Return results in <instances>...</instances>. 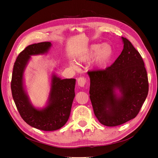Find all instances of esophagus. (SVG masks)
Instances as JSON below:
<instances>
[{
  "mask_svg": "<svg viewBox=\"0 0 158 158\" xmlns=\"http://www.w3.org/2000/svg\"><path fill=\"white\" fill-rule=\"evenodd\" d=\"M86 82H87V80L84 77H80L78 79V84L80 87H84Z\"/></svg>",
  "mask_w": 158,
  "mask_h": 158,
  "instance_id": "esophagus-1",
  "label": "esophagus"
}]
</instances>
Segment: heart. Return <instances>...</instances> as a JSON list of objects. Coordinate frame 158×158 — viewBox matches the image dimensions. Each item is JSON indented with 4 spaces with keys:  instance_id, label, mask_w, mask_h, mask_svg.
Masks as SVG:
<instances>
[{
    "instance_id": "obj_1",
    "label": "heart",
    "mask_w": 158,
    "mask_h": 158,
    "mask_svg": "<svg viewBox=\"0 0 158 158\" xmlns=\"http://www.w3.org/2000/svg\"><path fill=\"white\" fill-rule=\"evenodd\" d=\"M112 48L110 45L105 44L102 45L99 44L92 45L87 51L80 57L81 61H86L92 59L96 56V64L102 65L107 62L112 55Z\"/></svg>"
}]
</instances>
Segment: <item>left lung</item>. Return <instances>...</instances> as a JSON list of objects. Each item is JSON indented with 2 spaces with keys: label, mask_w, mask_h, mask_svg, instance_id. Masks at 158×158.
<instances>
[{
  "label": "left lung",
  "mask_w": 158,
  "mask_h": 158,
  "mask_svg": "<svg viewBox=\"0 0 158 158\" xmlns=\"http://www.w3.org/2000/svg\"><path fill=\"white\" fill-rule=\"evenodd\" d=\"M114 63L104 70L88 71L89 98L102 125L116 127L135 118L148 93V79L140 54L127 38ZM118 89L121 95L115 93Z\"/></svg>",
  "instance_id": "8db88e82"
}]
</instances>
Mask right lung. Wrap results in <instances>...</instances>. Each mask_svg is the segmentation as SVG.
<instances>
[{
  "mask_svg": "<svg viewBox=\"0 0 158 158\" xmlns=\"http://www.w3.org/2000/svg\"><path fill=\"white\" fill-rule=\"evenodd\" d=\"M51 46L50 42H41L26 47L14 63L11 90L12 98L21 117L32 127L44 131H56L69 120L75 96L76 80L63 79L52 76L48 105L42 109L33 107L23 85V74L30 56L44 54Z\"/></svg>",
  "mask_w": 158,
  "mask_h": 158,
  "instance_id": "add662e5",
  "label": "right lung"
}]
</instances>
